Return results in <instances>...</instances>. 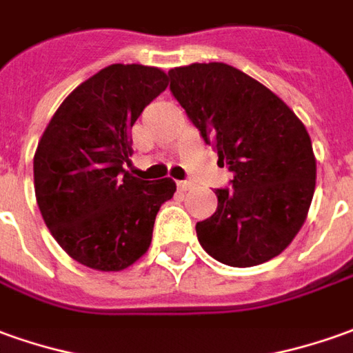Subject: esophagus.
Masks as SVG:
<instances>
[{"label": "esophagus", "instance_id": "obj_1", "mask_svg": "<svg viewBox=\"0 0 353 353\" xmlns=\"http://www.w3.org/2000/svg\"><path fill=\"white\" fill-rule=\"evenodd\" d=\"M176 186H179V190L186 192V190H190V188H192V182L190 181H179V182H176Z\"/></svg>", "mask_w": 353, "mask_h": 353}]
</instances>
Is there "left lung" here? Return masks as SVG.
<instances>
[{"mask_svg": "<svg viewBox=\"0 0 353 353\" xmlns=\"http://www.w3.org/2000/svg\"><path fill=\"white\" fill-rule=\"evenodd\" d=\"M171 92L232 172L217 211L196 225L201 248L230 267L273 259L302 228L315 192V155L303 123L261 82L227 63L169 70Z\"/></svg>", "mask_w": 353, "mask_h": 353, "instance_id": "1", "label": "left lung"}]
</instances>
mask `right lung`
Wrapping results in <instances>:
<instances>
[{"label": "right lung", "instance_id": "1", "mask_svg": "<svg viewBox=\"0 0 353 353\" xmlns=\"http://www.w3.org/2000/svg\"><path fill=\"white\" fill-rule=\"evenodd\" d=\"M161 69L109 65L82 82L51 117L34 155V190L46 227L67 254L98 271H123L152 244L171 179L125 169L130 128L167 88Z\"/></svg>", "mask_w": 353, "mask_h": 353}]
</instances>
